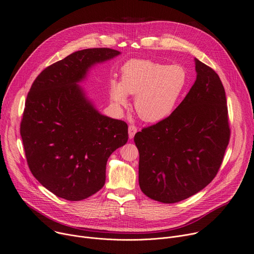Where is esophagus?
<instances>
[{
    "label": "esophagus",
    "instance_id": "esophagus-1",
    "mask_svg": "<svg viewBox=\"0 0 254 254\" xmlns=\"http://www.w3.org/2000/svg\"><path fill=\"white\" fill-rule=\"evenodd\" d=\"M136 131H137V127L135 126H133V125L128 126V136H129V139H132Z\"/></svg>",
    "mask_w": 254,
    "mask_h": 254
}]
</instances>
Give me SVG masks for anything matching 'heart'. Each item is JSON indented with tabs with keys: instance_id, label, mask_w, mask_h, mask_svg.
<instances>
[{
	"instance_id": "obj_1",
	"label": "heart",
	"mask_w": 254,
	"mask_h": 254,
	"mask_svg": "<svg viewBox=\"0 0 254 254\" xmlns=\"http://www.w3.org/2000/svg\"><path fill=\"white\" fill-rule=\"evenodd\" d=\"M188 72L180 64H165L149 60H131L122 68L121 82L111 81L110 96L126 104L134 96V109L148 123L163 121L173 112L188 85Z\"/></svg>"
}]
</instances>
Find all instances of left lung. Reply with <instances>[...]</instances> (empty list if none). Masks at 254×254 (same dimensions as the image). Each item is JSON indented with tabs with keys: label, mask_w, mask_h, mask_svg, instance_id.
I'll return each mask as SVG.
<instances>
[{
	"label": "left lung",
	"mask_w": 254,
	"mask_h": 254,
	"mask_svg": "<svg viewBox=\"0 0 254 254\" xmlns=\"http://www.w3.org/2000/svg\"><path fill=\"white\" fill-rule=\"evenodd\" d=\"M195 70L194 84L175 110L133 137L140 188L164 203L204 189L217 175L230 141L224 86L213 68L196 59Z\"/></svg>",
	"instance_id": "1"
}]
</instances>
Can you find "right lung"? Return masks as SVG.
Returning <instances> with one entry per match:
<instances>
[{
  "instance_id": "right-lung-1",
  "label": "right lung",
  "mask_w": 254,
  "mask_h": 254,
  "mask_svg": "<svg viewBox=\"0 0 254 254\" xmlns=\"http://www.w3.org/2000/svg\"><path fill=\"white\" fill-rule=\"evenodd\" d=\"M120 54L76 52L45 67L28 92L20 125L27 164L59 197L75 201L100 190L107 159L127 142V125L100 114L77 84L91 65Z\"/></svg>"
}]
</instances>
